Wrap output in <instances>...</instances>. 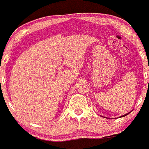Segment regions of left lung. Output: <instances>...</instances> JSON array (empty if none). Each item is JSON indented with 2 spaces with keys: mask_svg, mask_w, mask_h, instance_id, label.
Wrapping results in <instances>:
<instances>
[{
  "mask_svg": "<svg viewBox=\"0 0 149 149\" xmlns=\"http://www.w3.org/2000/svg\"><path fill=\"white\" fill-rule=\"evenodd\" d=\"M130 112H128V113L125 114V115H122V116H120V118H123V117H125V116H126V115H128V114H129V113H130Z\"/></svg>",
  "mask_w": 149,
  "mask_h": 149,
  "instance_id": "left-lung-1",
  "label": "left lung"
}]
</instances>
